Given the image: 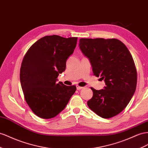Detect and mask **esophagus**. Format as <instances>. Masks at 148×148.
<instances>
[{
    "label": "esophagus",
    "mask_w": 148,
    "mask_h": 148,
    "mask_svg": "<svg viewBox=\"0 0 148 148\" xmlns=\"http://www.w3.org/2000/svg\"><path fill=\"white\" fill-rule=\"evenodd\" d=\"M83 87H82V86H78V85H77V89L78 90H82V89H83Z\"/></svg>",
    "instance_id": "1"
}]
</instances>
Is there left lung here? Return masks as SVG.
I'll return each mask as SVG.
<instances>
[{
	"label": "left lung",
	"mask_w": 148,
	"mask_h": 148,
	"mask_svg": "<svg viewBox=\"0 0 148 148\" xmlns=\"http://www.w3.org/2000/svg\"><path fill=\"white\" fill-rule=\"evenodd\" d=\"M79 47L89 59L94 75L105 81L104 89L91 88L88 106L103 118H110L125 108L137 84V71L130 51L118 39L81 38Z\"/></svg>",
	"instance_id": "left-lung-1"
}]
</instances>
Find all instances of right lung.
Instances as JSON below:
<instances>
[{
    "mask_svg": "<svg viewBox=\"0 0 148 148\" xmlns=\"http://www.w3.org/2000/svg\"><path fill=\"white\" fill-rule=\"evenodd\" d=\"M77 37L45 36L30 47L23 57L20 79L25 99L38 117L50 119L64 110L76 91L75 86L58 82L66 62L73 53Z\"/></svg>",
    "mask_w": 148,
    "mask_h": 148,
    "instance_id": "obj_1",
    "label": "right lung"
}]
</instances>
